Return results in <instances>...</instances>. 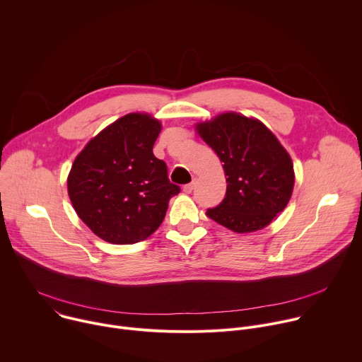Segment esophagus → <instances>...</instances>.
Wrapping results in <instances>:
<instances>
[{
  "mask_svg": "<svg viewBox=\"0 0 362 362\" xmlns=\"http://www.w3.org/2000/svg\"><path fill=\"white\" fill-rule=\"evenodd\" d=\"M193 189H194V182H190V183H187V185L183 186V192H185V193H192Z\"/></svg>",
  "mask_w": 362,
  "mask_h": 362,
  "instance_id": "esophagus-1",
  "label": "esophagus"
}]
</instances>
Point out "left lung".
Returning <instances> with one entry per match:
<instances>
[{"mask_svg":"<svg viewBox=\"0 0 362 362\" xmlns=\"http://www.w3.org/2000/svg\"><path fill=\"white\" fill-rule=\"evenodd\" d=\"M196 129L228 176L225 199L206 215L238 233L268 226L292 194L295 175L288 151L264 123L238 113H223Z\"/></svg>","mask_w":362,"mask_h":362,"instance_id":"8db88e82","label":"left lung"}]
</instances>
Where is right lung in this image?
<instances>
[{
    "label": "right lung",
    "instance_id": "add662e5",
    "mask_svg": "<svg viewBox=\"0 0 362 362\" xmlns=\"http://www.w3.org/2000/svg\"><path fill=\"white\" fill-rule=\"evenodd\" d=\"M162 124L130 113L91 139L76 158L69 196L78 218L103 240L130 245L148 238L180 192L153 154Z\"/></svg>",
    "mask_w": 362,
    "mask_h": 362
}]
</instances>
